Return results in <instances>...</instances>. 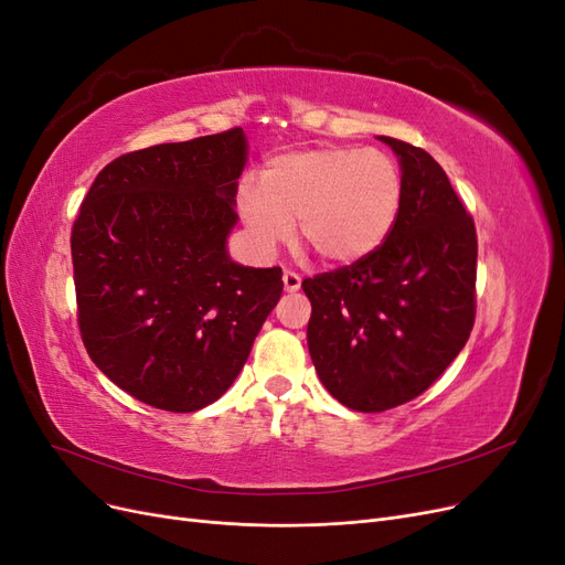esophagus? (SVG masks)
<instances>
[{
    "label": "esophagus",
    "mask_w": 565,
    "mask_h": 565,
    "mask_svg": "<svg viewBox=\"0 0 565 565\" xmlns=\"http://www.w3.org/2000/svg\"><path fill=\"white\" fill-rule=\"evenodd\" d=\"M282 282H285V289L287 292H297V289L301 287V276L295 270H285L282 273Z\"/></svg>",
    "instance_id": "34e87169"
}]
</instances>
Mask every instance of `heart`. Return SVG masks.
<instances>
[{
	"label": "heart",
	"mask_w": 565,
	"mask_h": 565,
	"mask_svg": "<svg viewBox=\"0 0 565 565\" xmlns=\"http://www.w3.org/2000/svg\"><path fill=\"white\" fill-rule=\"evenodd\" d=\"M264 186L252 179L237 191V210L252 241L273 249L295 235L328 264L361 262L391 233L401 210L403 179L377 148H313L273 158Z\"/></svg>",
	"instance_id": "obj_1"
}]
</instances>
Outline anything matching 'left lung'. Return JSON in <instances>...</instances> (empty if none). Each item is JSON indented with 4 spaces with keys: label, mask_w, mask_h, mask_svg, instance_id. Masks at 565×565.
Instances as JSON below:
<instances>
[{
    "label": "left lung",
    "mask_w": 565,
    "mask_h": 565,
    "mask_svg": "<svg viewBox=\"0 0 565 565\" xmlns=\"http://www.w3.org/2000/svg\"><path fill=\"white\" fill-rule=\"evenodd\" d=\"M380 141L401 162L396 224L365 259L301 282L318 377L358 413L417 398L465 349L476 318L471 214L429 152L391 136Z\"/></svg>",
    "instance_id": "8db88e82"
}]
</instances>
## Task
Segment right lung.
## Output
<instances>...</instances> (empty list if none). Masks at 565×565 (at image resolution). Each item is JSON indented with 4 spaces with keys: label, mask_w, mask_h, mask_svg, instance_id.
<instances>
[{
    "label": "right lung",
    "mask_w": 565,
    "mask_h": 565,
    "mask_svg": "<svg viewBox=\"0 0 565 565\" xmlns=\"http://www.w3.org/2000/svg\"><path fill=\"white\" fill-rule=\"evenodd\" d=\"M247 162L241 127L119 156L73 224L79 334L129 396L195 413L241 374L282 270L235 264L226 241Z\"/></svg>",
    "instance_id": "add662e5"
}]
</instances>
